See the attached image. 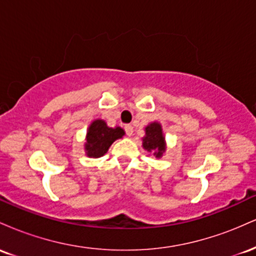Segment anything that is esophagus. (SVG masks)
<instances>
[{
    "mask_svg": "<svg viewBox=\"0 0 256 256\" xmlns=\"http://www.w3.org/2000/svg\"><path fill=\"white\" fill-rule=\"evenodd\" d=\"M125 131H126V134H128V136H132V134H134V126L130 124L125 125Z\"/></svg>",
    "mask_w": 256,
    "mask_h": 256,
    "instance_id": "34e87169",
    "label": "esophagus"
}]
</instances>
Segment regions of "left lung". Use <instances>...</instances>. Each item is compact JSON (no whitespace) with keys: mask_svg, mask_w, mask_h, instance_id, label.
<instances>
[{"mask_svg":"<svg viewBox=\"0 0 256 256\" xmlns=\"http://www.w3.org/2000/svg\"><path fill=\"white\" fill-rule=\"evenodd\" d=\"M144 132V137L142 138L143 149L149 152H152L156 158H162L167 149L162 126L158 122H152L146 126Z\"/></svg>","mask_w":256,"mask_h":256,"instance_id":"obj_1","label":"left lung"}]
</instances>
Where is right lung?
<instances>
[{"label":"right lung","instance_id":"right-lung-1","mask_svg":"<svg viewBox=\"0 0 256 256\" xmlns=\"http://www.w3.org/2000/svg\"><path fill=\"white\" fill-rule=\"evenodd\" d=\"M125 131L120 126L110 128L104 119H95L90 122L85 136L84 150L88 158H98L104 156L110 146L119 138H122Z\"/></svg>","mask_w":256,"mask_h":256}]
</instances>
